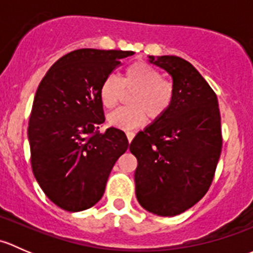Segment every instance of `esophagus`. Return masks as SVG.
I'll return each instance as SVG.
<instances>
[{"instance_id": "esophagus-1", "label": "esophagus", "mask_w": 253, "mask_h": 253, "mask_svg": "<svg viewBox=\"0 0 253 253\" xmlns=\"http://www.w3.org/2000/svg\"><path fill=\"white\" fill-rule=\"evenodd\" d=\"M134 136H136V134H134V132H131V131H127L126 132V137H127V141H128L129 143L132 142V139L134 138Z\"/></svg>"}]
</instances>
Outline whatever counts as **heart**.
Returning a JSON list of instances; mask_svg holds the SVG:
<instances>
[{"label": "heart", "mask_w": 253, "mask_h": 253, "mask_svg": "<svg viewBox=\"0 0 253 253\" xmlns=\"http://www.w3.org/2000/svg\"><path fill=\"white\" fill-rule=\"evenodd\" d=\"M129 94L128 105L109 115L110 125L119 128L141 127L148 117L157 121L164 117L175 101L176 88L170 79L163 77L158 68L144 61H136L124 70L120 78L109 76L99 88V98L105 109H114Z\"/></svg>", "instance_id": "heart-1"}]
</instances>
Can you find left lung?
<instances>
[{"label":"left lung","instance_id":"obj_1","mask_svg":"<svg viewBox=\"0 0 253 253\" xmlns=\"http://www.w3.org/2000/svg\"><path fill=\"white\" fill-rule=\"evenodd\" d=\"M149 58L171 76L176 96L169 112L129 145L138 162L136 196L150 213L174 216L211 187L223 145L220 112L214 90L190 62L177 56Z\"/></svg>","mask_w":253,"mask_h":253}]
</instances>
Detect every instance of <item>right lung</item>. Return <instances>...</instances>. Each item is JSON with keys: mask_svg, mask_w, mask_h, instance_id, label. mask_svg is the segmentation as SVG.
I'll return each instance as SVG.
<instances>
[{"mask_svg": "<svg viewBox=\"0 0 253 253\" xmlns=\"http://www.w3.org/2000/svg\"><path fill=\"white\" fill-rule=\"evenodd\" d=\"M133 51L79 48L51 66L35 93L28 137L33 174L48 200L67 211L100 201L116 160L128 148L105 121L99 88Z\"/></svg>", "mask_w": 253, "mask_h": 253, "instance_id": "right-lung-1", "label": "right lung"}]
</instances>
